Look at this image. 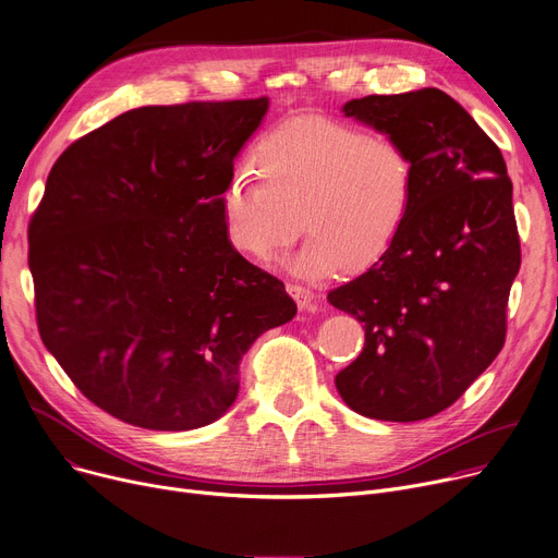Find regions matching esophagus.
<instances>
[{"instance_id": "esophagus-1", "label": "esophagus", "mask_w": 558, "mask_h": 558, "mask_svg": "<svg viewBox=\"0 0 558 558\" xmlns=\"http://www.w3.org/2000/svg\"><path fill=\"white\" fill-rule=\"evenodd\" d=\"M287 291L291 299L295 301V305H299L301 310H307V312H316L318 310V303H316V293L303 284H295V282H289L287 284Z\"/></svg>"}]
</instances>
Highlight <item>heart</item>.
<instances>
[{
	"instance_id": "1",
	"label": "heart",
	"mask_w": 558,
	"mask_h": 558,
	"mask_svg": "<svg viewBox=\"0 0 558 558\" xmlns=\"http://www.w3.org/2000/svg\"><path fill=\"white\" fill-rule=\"evenodd\" d=\"M251 166L221 195L227 242L274 265L305 229L291 271L327 278L348 263L365 269L401 235L415 199V163L386 134L325 117L293 119L259 138Z\"/></svg>"
}]
</instances>
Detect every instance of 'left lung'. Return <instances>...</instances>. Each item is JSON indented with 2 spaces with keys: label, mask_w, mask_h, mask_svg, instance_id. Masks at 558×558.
<instances>
[{
  "label": "left lung",
  "mask_w": 558,
  "mask_h": 558,
  "mask_svg": "<svg viewBox=\"0 0 558 558\" xmlns=\"http://www.w3.org/2000/svg\"><path fill=\"white\" fill-rule=\"evenodd\" d=\"M341 111L405 147L415 199L392 248L327 295L365 327L363 352L333 381L363 417L428 420L502 350L521 269L511 179L498 145L435 87L354 98Z\"/></svg>",
  "instance_id": "left-lung-1"
}]
</instances>
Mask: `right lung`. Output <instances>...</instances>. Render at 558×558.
<instances>
[{"instance_id": "add662e5", "label": "right lung", "mask_w": 558, "mask_h": 558, "mask_svg": "<svg viewBox=\"0 0 558 558\" xmlns=\"http://www.w3.org/2000/svg\"><path fill=\"white\" fill-rule=\"evenodd\" d=\"M269 98L130 109L71 143L28 229L37 327L105 413L150 430L225 415L259 333L295 316L231 248L221 195Z\"/></svg>"}]
</instances>
